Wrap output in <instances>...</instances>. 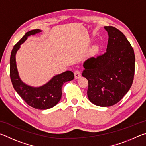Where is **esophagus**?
Masks as SVG:
<instances>
[{"label":"esophagus","instance_id":"1","mask_svg":"<svg viewBox=\"0 0 146 146\" xmlns=\"http://www.w3.org/2000/svg\"><path fill=\"white\" fill-rule=\"evenodd\" d=\"M74 76H75V79H76V80H77V79H79V78L81 77V72L79 70H76L74 72Z\"/></svg>","mask_w":146,"mask_h":146}]
</instances>
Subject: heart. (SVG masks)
Listing matches in <instances>:
<instances>
[{
    "label": "heart",
    "mask_w": 146,
    "mask_h": 146,
    "mask_svg": "<svg viewBox=\"0 0 146 146\" xmlns=\"http://www.w3.org/2000/svg\"><path fill=\"white\" fill-rule=\"evenodd\" d=\"M99 52V47L98 45H94L91 48V49L90 50V54L92 56H94L96 55L97 53H98Z\"/></svg>",
    "instance_id": "heart-1"
}]
</instances>
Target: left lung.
I'll return each instance as SVG.
<instances>
[{"instance_id":"1","label":"left lung","mask_w":146,"mask_h":146,"mask_svg":"<svg viewBox=\"0 0 146 146\" xmlns=\"http://www.w3.org/2000/svg\"><path fill=\"white\" fill-rule=\"evenodd\" d=\"M108 35L106 52L83 63L82 76L88 81V98L101 107L113 106L131 88L135 74L134 50L117 28L104 26Z\"/></svg>"}]
</instances>
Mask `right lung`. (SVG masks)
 I'll return each instance as SVG.
<instances>
[{"mask_svg":"<svg viewBox=\"0 0 146 146\" xmlns=\"http://www.w3.org/2000/svg\"><path fill=\"white\" fill-rule=\"evenodd\" d=\"M42 30L35 29L28 31L19 42L14 46L10 57V78L13 88L18 94L30 106L35 109L45 110L57 104L62 95V86L65 83L74 80L72 72L67 70L56 75L44 85L33 86L23 82L20 78L16 63V54L20 45L27 40L31 35H35Z\"/></svg>","mask_w":146,"mask_h":146,"instance_id":"obj_1","label":"right lung"}]
</instances>
